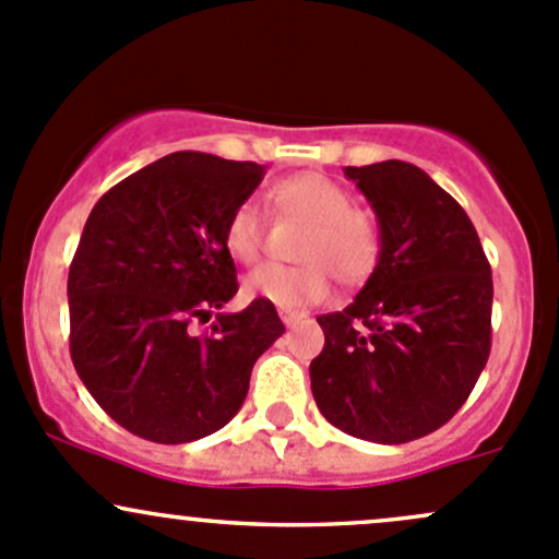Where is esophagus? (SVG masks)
Returning <instances> with one entry per match:
<instances>
[{
	"instance_id": "1",
	"label": "esophagus",
	"mask_w": 559,
	"mask_h": 559,
	"mask_svg": "<svg viewBox=\"0 0 559 559\" xmlns=\"http://www.w3.org/2000/svg\"><path fill=\"white\" fill-rule=\"evenodd\" d=\"M280 317H282V322H285V328H296V325H301V322L306 320L304 311H285V309H282Z\"/></svg>"
}]
</instances>
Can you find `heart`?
Masks as SVG:
<instances>
[{"label":"heart","mask_w":559,"mask_h":559,"mask_svg":"<svg viewBox=\"0 0 559 559\" xmlns=\"http://www.w3.org/2000/svg\"><path fill=\"white\" fill-rule=\"evenodd\" d=\"M282 215L309 221L298 266L263 263L245 280V296L280 309H304L330 296L333 271L344 285H359L381 261V226L370 213L352 207L349 189L320 173H298L272 186ZM263 218L255 202H239L224 226V248L234 261L253 263L261 255Z\"/></svg>","instance_id":"obj_1"}]
</instances>
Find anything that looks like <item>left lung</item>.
<instances>
[{"label": "left lung", "instance_id": "left-lung-1", "mask_svg": "<svg viewBox=\"0 0 559 559\" xmlns=\"http://www.w3.org/2000/svg\"><path fill=\"white\" fill-rule=\"evenodd\" d=\"M381 226V261L344 311L317 317L311 394L330 424L400 445L455 416L490 354L493 277L464 207L421 167H346Z\"/></svg>", "mask_w": 559, "mask_h": 559}]
</instances>
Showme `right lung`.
Returning <instances> with one entry per match:
<instances>
[{
    "mask_svg": "<svg viewBox=\"0 0 559 559\" xmlns=\"http://www.w3.org/2000/svg\"><path fill=\"white\" fill-rule=\"evenodd\" d=\"M266 167L200 152L167 154L106 191L69 269L71 359L87 392L143 440L213 435L248 397L255 359L285 333L255 301L226 314L237 269L226 218ZM218 310L205 334L193 322Z\"/></svg>",
    "mask_w": 559,
    "mask_h": 559,
    "instance_id": "right-lung-1",
    "label": "right lung"
}]
</instances>
